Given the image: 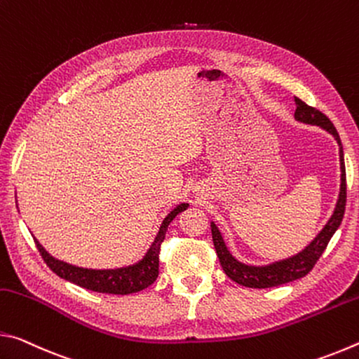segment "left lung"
Segmentation results:
<instances>
[{
	"label": "left lung",
	"instance_id": "obj_1",
	"mask_svg": "<svg viewBox=\"0 0 359 359\" xmlns=\"http://www.w3.org/2000/svg\"><path fill=\"white\" fill-rule=\"evenodd\" d=\"M296 102V120L304 121V123L318 125L326 131H330L336 139L339 147H340V171H342V184H340V193L337 199V205L334 209V214L331 215L330 222L326 223V226L320 231V234L315 238L311 244H309L302 252H299L294 257L288 259L277 261L274 264L269 266H247L239 263L238 259L233 258V255L228 252L226 245H224L223 238L220 231L217 229L214 223H210L212 228V239H214L217 257L220 259V264L223 267L224 274H226L231 280L236 283L244 285L248 288H271L278 287V285L288 283L297 280L304 276H307L309 272L313 269V266L317 264L321 255H323L325 248L327 247V242L331 241L332 234L336 233L340 222L344 218L345 212V203H347V177H345V161H344V150L342 144H340V137L337 130L334 128L332 121L326 117L323 112H320L318 109L309 106L299 98H294Z\"/></svg>",
	"mask_w": 359,
	"mask_h": 359
}]
</instances>
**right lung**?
Segmentation results:
<instances>
[{"label": "right lung", "instance_id": "add662e5", "mask_svg": "<svg viewBox=\"0 0 359 359\" xmlns=\"http://www.w3.org/2000/svg\"><path fill=\"white\" fill-rule=\"evenodd\" d=\"M188 208V204H180L175 208L171 214H169L165 220H163L160 231H158L154 244L150 245L149 252L145 257L139 261V263L121 267V269H109V271H95V269H83V267H76L63 261H58L50 257L38 241L36 247L41 253L42 259L46 264L55 272L58 277L65 278L71 283H76L79 287L87 288L90 291H96V293H106V294H131L137 293L144 288L150 287L151 283L156 280L158 277V267H160V248L163 241H165V234L168 231L169 223H171L175 215L184 212Z\"/></svg>", "mask_w": 359, "mask_h": 359}]
</instances>
